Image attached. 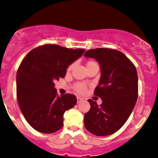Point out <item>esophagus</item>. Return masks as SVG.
Segmentation results:
<instances>
[{
	"instance_id": "esophagus-1",
	"label": "esophagus",
	"mask_w": 158,
	"mask_h": 158,
	"mask_svg": "<svg viewBox=\"0 0 158 158\" xmlns=\"http://www.w3.org/2000/svg\"><path fill=\"white\" fill-rule=\"evenodd\" d=\"M76 99H77L78 103H79V102H81L82 101H83V99H82V98H81V97H79V96H77V98H76Z\"/></svg>"
}]
</instances>
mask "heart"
Segmentation results:
<instances>
[{
	"mask_svg": "<svg viewBox=\"0 0 158 158\" xmlns=\"http://www.w3.org/2000/svg\"><path fill=\"white\" fill-rule=\"evenodd\" d=\"M97 65L96 62H94V61H89V62H87L86 63V67L91 66V65ZM73 64L70 65L68 68V71H70V70L72 69V68H73ZM85 89H86V86H85V85L84 83H77L76 85H75V89H76L79 93H84Z\"/></svg>",
	"mask_w": 158,
	"mask_h": 158,
	"instance_id": "heart-1",
	"label": "heart"
}]
</instances>
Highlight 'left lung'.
I'll return each instance as SVG.
<instances>
[{
    "mask_svg": "<svg viewBox=\"0 0 158 158\" xmlns=\"http://www.w3.org/2000/svg\"><path fill=\"white\" fill-rule=\"evenodd\" d=\"M85 58L99 64L101 76L94 94L101 98L100 106L89 99V111L84 125L94 135L108 136L124 125L131 116L138 96V78L135 66L123 53L110 48L88 50Z\"/></svg>",
    "mask_w": 158,
    "mask_h": 158,
    "instance_id": "1",
    "label": "left lung"
}]
</instances>
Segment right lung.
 I'll list each match as a JSON object with an SVG mask.
<instances>
[{
  "label": "right lung",
  "mask_w": 158,
  "mask_h": 158,
  "mask_svg": "<svg viewBox=\"0 0 158 158\" xmlns=\"http://www.w3.org/2000/svg\"><path fill=\"white\" fill-rule=\"evenodd\" d=\"M85 49L45 45L30 52L17 73V99L20 110L31 127L44 134L61 129L63 115L77 99L73 94L58 96L54 81L66 74L68 67Z\"/></svg>",
  "instance_id": "add662e5"
}]
</instances>
